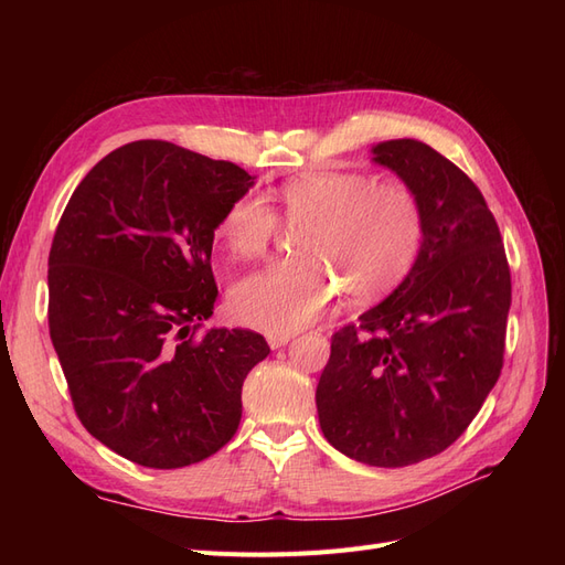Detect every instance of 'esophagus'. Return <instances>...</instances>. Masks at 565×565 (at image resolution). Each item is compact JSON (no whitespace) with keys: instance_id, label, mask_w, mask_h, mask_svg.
Returning <instances> with one entry per match:
<instances>
[{"instance_id":"1","label":"esophagus","mask_w":565,"mask_h":565,"mask_svg":"<svg viewBox=\"0 0 565 565\" xmlns=\"http://www.w3.org/2000/svg\"><path fill=\"white\" fill-rule=\"evenodd\" d=\"M287 341H289V334H268V347H270L273 351L287 347Z\"/></svg>"}]
</instances>
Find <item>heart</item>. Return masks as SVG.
I'll use <instances>...</instances> for the list:
<instances>
[{"mask_svg":"<svg viewBox=\"0 0 565 565\" xmlns=\"http://www.w3.org/2000/svg\"><path fill=\"white\" fill-rule=\"evenodd\" d=\"M273 212L301 226L299 256L270 264L233 287L231 311L268 334H292L316 322L344 287L355 301L382 297L415 264L424 237L417 195L401 181H374L361 172H306L270 195ZM276 216L243 195L221 214L216 237L241 259L262 256Z\"/></svg>","mask_w":565,"mask_h":565,"instance_id":"1","label":"heart"}]
</instances>
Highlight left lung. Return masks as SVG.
I'll use <instances>...</instances> for the list:
<instances>
[{
	"label": "left lung",
	"mask_w": 565,
	"mask_h": 565,
	"mask_svg": "<svg viewBox=\"0 0 565 565\" xmlns=\"http://www.w3.org/2000/svg\"><path fill=\"white\" fill-rule=\"evenodd\" d=\"M419 200L424 237L403 282L332 337L316 388L324 438L370 467H407L465 434L500 377L511 276L476 183L431 146H372Z\"/></svg>",
	"instance_id": "obj_1"
}]
</instances>
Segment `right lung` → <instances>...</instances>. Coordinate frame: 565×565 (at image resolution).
<instances>
[{
  "label": "right lung",
  "mask_w": 565,
  "mask_h": 565,
  "mask_svg": "<svg viewBox=\"0 0 565 565\" xmlns=\"http://www.w3.org/2000/svg\"><path fill=\"white\" fill-rule=\"evenodd\" d=\"M254 185L233 162L167 141L113 150L82 179L49 252V334L75 413L96 440L150 469L221 450L243 417V382L270 353L214 328L212 245Z\"/></svg>",
  "instance_id": "add662e5"
}]
</instances>
